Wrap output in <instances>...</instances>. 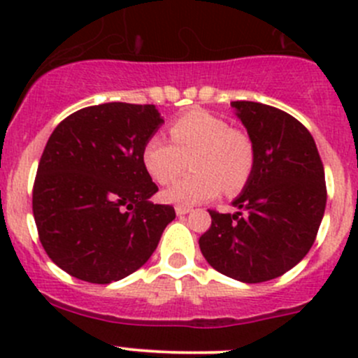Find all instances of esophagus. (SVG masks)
I'll list each match as a JSON object with an SVG mask.
<instances>
[{
  "label": "esophagus",
  "instance_id": "1",
  "mask_svg": "<svg viewBox=\"0 0 358 358\" xmlns=\"http://www.w3.org/2000/svg\"><path fill=\"white\" fill-rule=\"evenodd\" d=\"M175 211H176V215L178 216H183V215H187V213H190L192 211V208H190V206H176L175 208Z\"/></svg>",
  "mask_w": 358,
  "mask_h": 358
}]
</instances>
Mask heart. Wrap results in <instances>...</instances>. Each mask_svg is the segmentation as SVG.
Here are the masks:
<instances>
[{
    "mask_svg": "<svg viewBox=\"0 0 358 358\" xmlns=\"http://www.w3.org/2000/svg\"><path fill=\"white\" fill-rule=\"evenodd\" d=\"M171 142L154 135L145 142L142 161L149 175L168 185L178 178L189 161L194 169L164 190L162 197L180 206L213 199L220 192H241L256 164L255 142L244 129L208 110H190L169 124Z\"/></svg>",
    "mask_w": 358,
    "mask_h": 358,
    "instance_id": "1",
    "label": "heart"
}]
</instances>
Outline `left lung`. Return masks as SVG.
<instances>
[{
  "mask_svg": "<svg viewBox=\"0 0 358 358\" xmlns=\"http://www.w3.org/2000/svg\"><path fill=\"white\" fill-rule=\"evenodd\" d=\"M255 142L256 164L236 213L209 209L199 239L206 262L248 284L284 275L315 243L327 189L313 136L296 117L258 102H234Z\"/></svg>",
  "mask_w": 358,
  "mask_h": 358,
  "instance_id": "left-lung-1",
  "label": "left lung"
}]
</instances>
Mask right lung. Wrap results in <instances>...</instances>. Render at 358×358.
<instances>
[{"instance_id": "right-lung-1", "label": "right lung", "mask_w": 358, "mask_h": 358, "mask_svg": "<svg viewBox=\"0 0 358 358\" xmlns=\"http://www.w3.org/2000/svg\"><path fill=\"white\" fill-rule=\"evenodd\" d=\"M162 119L156 106L110 102L67 115L46 142L32 189V213L46 255L69 275L110 284L156 251L175 208L142 161Z\"/></svg>"}]
</instances>
